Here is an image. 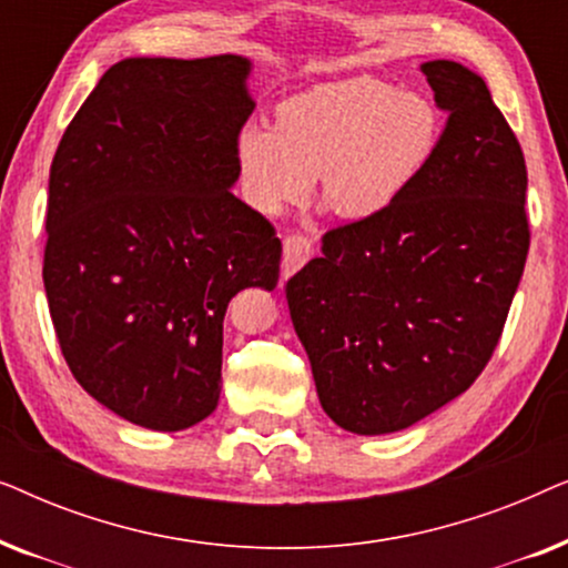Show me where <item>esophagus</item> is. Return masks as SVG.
<instances>
[{"label": "esophagus", "mask_w": 568, "mask_h": 568, "mask_svg": "<svg viewBox=\"0 0 568 568\" xmlns=\"http://www.w3.org/2000/svg\"><path fill=\"white\" fill-rule=\"evenodd\" d=\"M313 255V243L305 235H290L284 237V258H282V276H292L300 271Z\"/></svg>", "instance_id": "34e87169"}]
</instances>
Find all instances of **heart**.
Returning a JSON list of instances; mask_svg holds the SVG:
<instances>
[{
    "label": "heart",
    "mask_w": 568,
    "mask_h": 568,
    "mask_svg": "<svg viewBox=\"0 0 568 568\" xmlns=\"http://www.w3.org/2000/svg\"><path fill=\"white\" fill-rule=\"evenodd\" d=\"M439 115L375 77L323 82L276 105V126L237 136L243 191L263 214L300 204L321 178L323 204L369 220L398 201L432 160Z\"/></svg>",
    "instance_id": "obj_1"
}]
</instances>
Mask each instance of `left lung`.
I'll return each mask as SVG.
<instances>
[{"mask_svg":"<svg viewBox=\"0 0 568 568\" xmlns=\"http://www.w3.org/2000/svg\"><path fill=\"white\" fill-rule=\"evenodd\" d=\"M449 113L432 160L383 214L323 235L286 282L317 398L341 429H408L468 390L491 359L523 278L527 168L486 82L422 64Z\"/></svg>","mask_w":568,"mask_h":568,"instance_id":"obj_1","label":"left lung"}]
</instances>
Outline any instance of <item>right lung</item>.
Here are the masks:
<instances>
[{
    "instance_id": "1",
    "label": "right lung",
    "mask_w": 568,
    "mask_h": 568,
    "mask_svg": "<svg viewBox=\"0 0 568 568\" xmlns=\"http://www.w3.org/2000/svg\"><path fill=\"white\" fill-rule=\"evenodd\" d=\"M251 59H123L51 162L43 286L77 383L154 432L204 422L222 390V323L274 290L282 240L230 189L253 113Z\"/></svg>"
}]
</instances>
